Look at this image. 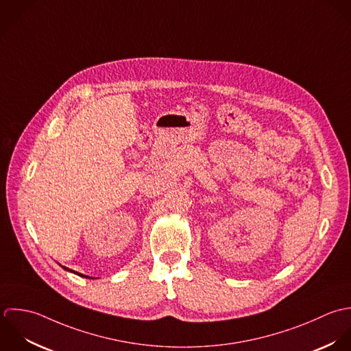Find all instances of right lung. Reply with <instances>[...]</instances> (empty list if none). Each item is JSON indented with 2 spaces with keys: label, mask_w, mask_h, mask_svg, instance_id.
<instances>
[{
  "label": "right lung",
  "mask_w": 351,
  "mask_h": 351,
  "mask_svg": "<svg viewBox=\"0 0 351 351\" xmlns=\"http://www.w3.org/2000/svg\"><path fill=\"white\" fill-rule=\"evenodd\" d=\"M65 268V267H64ZM65 269H68V271H72V269H69V268H65ZM73 272V271H72ZM75 274H77V272H75ZM77 275H80V276H84V275H82V274H77ZM84 278H88V276H84Z\"/></svg>",
  "instance_id": "1"
}]
</instances>
